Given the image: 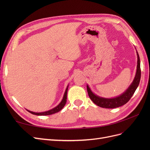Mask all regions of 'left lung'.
Segmentation results:
<instances>
[{"mask_svg":"<svg viewBox=\"0 0 150 150\" xmlns=\"http://www.w3.org/2000/svg\"><path fill=\"white\" fill-rule=\"evenodd\" d=\"M138 61L137 69L136 72L135 77L130 86L120 96L112 98H104L95 94L91 90L89 86L87 84V91L90 99L92 101L96 104L97 106L104 108H116L124 105L129 101L131 98L134 93L136 89L138 87L140 78H141V69H140V59L139 54L137 51Z\"/></svg>","mask_w":150,"mask_h":150,"instance_id":"left-lung-1","label":"left lung"}]
</instances>
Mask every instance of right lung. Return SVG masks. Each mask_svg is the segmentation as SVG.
I'll list each match as a JSON object with an SVG mask.
<instances>
[{
    "label": "right lung",
    "mask_w": 150,
    "mask_h": 150,
    "mask_svg": "<svg viewBox=\"0 0 150 150\" xmlns=\"http://www.w3.org/2000/svg\"><path fill=\"white\" fill-rule=\"evenodd\" d=\"M68 86L69 85H67L66 89L65 91V93L64 94V96H63V98L62 99V101H61V103L58 104L57 106H56L55 108H54L51 110H50L49 111H44V112H33L29 111L28 110H27V111H29V112H30L31 114L33 115H38V116H46V115H51L52 114H54V113H56L59 111H60L62 109L64 108V106H65V104L66 103L67 101V89H68Z\"/></svg>",
    "instance_id": "1"
}]
</instances>
